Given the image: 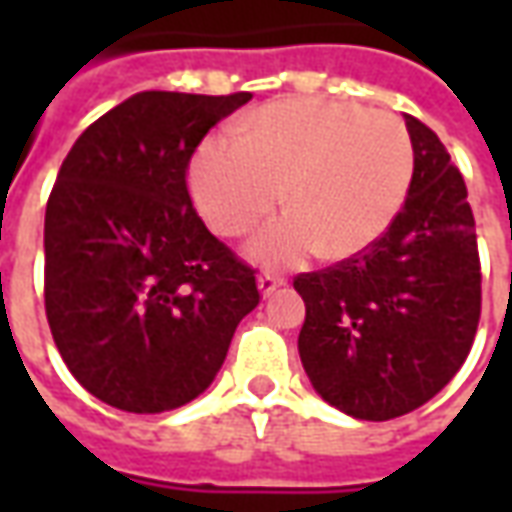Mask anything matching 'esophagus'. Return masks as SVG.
Listing matches in <instances>:
<instances>
[{"instance_id":"obj_1","label":"esophagus","mask_w":512,"mask_h":512,"mask_svg":"<svg viewBox=\"0 0 512 512\" xmlns=\"http://www.w3.org/2000/svg\"><path fill=\"white\" fill-rule=\"evenodd\" d=\"M282 285H285V279L277 277V274H271V271H263V274L257 277V288H260L263 296H271V293L277 288H282Z\"/></svg>"}]
</instances>
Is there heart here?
I'll use <instances>...</instances> for the list:
<instances>
[{
  "label": "heart",
  "instance_id": "b5f03b06",
  "mask_svg": "<svg viewBox=\"0 0 512 512\" xmlns=\"http://www.w3.org/2000/svg\"><path fill=\"white\" fill-rule=\"evenodd\" d=\"M414 180L406 123L343 101H277L211 136L194 153L189 189L219 235L249 233L279 200L290 208L257 235L252 255L288 266L321 249L332 260L378 244Z\"/></svg>",
  "mask_w": 512,
  "mask_h": 512
}]
</instances>
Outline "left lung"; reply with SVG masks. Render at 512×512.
Returning <instances> with one entry per match:
<instances>
[{"instance_id":"obj_1","label":"left lung","mask_w":512,"mask_h":512,"mask_svg":"<svg viewBox=\"0 0 512 512\" xmlns=\"http://www.w3.org/2000/svg\"><path fill=\"white\" fill-rule=\"evenodd\" d=\"M414 180L403 211L362 255L293 288L307 307L301 365L356 419L403 417L450 384L480 323V255L466 183L447 147L406 115Z\"/></svg>"}]
</instances>
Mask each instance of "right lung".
<instances>
[{"label": "right lung", "mask_w": 512, "mask_h": 512, "mask_svg": "<svg viewBox=\"0 0 512 512\" xmlns=\"http://www.w3.org/2000/svg\"><path fill=\"white\" fill-rule=\"evenodd\" d=\"M252 93L131 95L65 156L46 205V318L73 378L109 406H186L260 304L255 268L208 233L186 169Z\"/></svg>", "instance_id": "1"}]
</instances>
